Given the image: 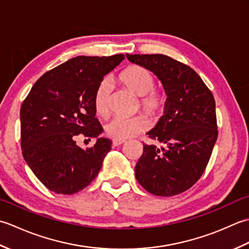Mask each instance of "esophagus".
I'll return each instance as SVG.
<instances>
[{
    "instance_id": "34e87169",
    "label": "esophagus",
    "mask_w": 249,
    "mask_h": 249,
    "mask_svg": "<svg viewBox=\"0 0 249 249\" xmlns=\"http://www.w3.org/2000/svg\"><path fill=\"white\" fill-rule=\"evenodd\" d=\"M124 142H125V140H121V139H113V140H112V145H113V146H118V145L123 144Z\"/></svg>"
}]
</instances>
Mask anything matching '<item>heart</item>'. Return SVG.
<instances>
[{
  "mask_svg": "<svg viewBox=\"0 0 249 249\" xmlns=\"http://www.w3.org/2000/svg\"><path fill=\"white\" fill-rule=\"evenodd\" d=\"M119 80L130 92L140 96V106L145 112L155 116L160 114L165 106L163 94L154 89V76L140 65H130L122 71ZM111 93V83L109 79H103L97 84L94 92V109L98 115H107L109 111V98ZM149 128V122L143 115H136L131 118L114 116L105 126L108 136L114 139L124 140L138 135Z\"/></svg>",
  "mask_w": 249,
  "mask_h": 249,
  "instance_id": "heart-1",
  "label": "heart"
}]
</instances>
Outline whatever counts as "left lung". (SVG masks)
Listing matches in <instances>:
<instances>
[{
    "mask_svg": "<svg viewBox=\"0 0 249 249\" xmlns=\"http://www.w3.org/2000/svg\"><path fill=\"white\" fill-rule=\"evenodd\" d=\"M126 56L156 75L167 95L163 115L147 133L163 146L143 143L135 177L152 195H178L201 178L212 155L218 136L214 96L192 67L172 57Z\"/></svg>",
    "mask_w": 249,
    "mask_h": 249,
    "instance_id": "1",
    "label": "left lung"
}]
</instances>
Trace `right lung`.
<instances>
[{"instance_id": "obj_1", "label": "right lung", "mask_w": 249, "mask_h": 249, "mask_svg": "<svg viewBox=\"0 0 249 249\" xmlns=\"http://www.w3.org/2000/svg\"><path fill=\"white\" fill-rule=\"evenodd\" d=\"M124 59V54L72 57L45 72L23 100L20 109L22 155L51 192L76 194L97 177L112 142L98 138L94 147L84 150L75 139L102 134V125L95 118V89Z\"/></svg>"}]
</instances>
